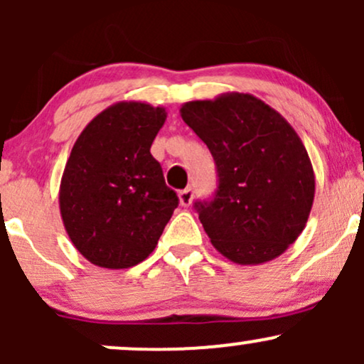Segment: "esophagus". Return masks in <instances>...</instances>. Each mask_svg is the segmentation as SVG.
I'll list each match as a JSON object with an SVG mask.
<instances>
[{
  "label": "esophagus",
  "mask_w": 364,
  "mask_h": 364,
  "mask_svg": "<svg viewBox=\"0 0 364 364\" xmlns=\"http://www.w3.org/2000/svg\"><path fill=\"white\" fill-rule=\"evenodd\" d=\"M178 198H179V205L190 207L191 200H193V190H191V188H185V190L179 191Z\"/></svg>",
  "instance_id": "esophagus-1"
}]
</instances>
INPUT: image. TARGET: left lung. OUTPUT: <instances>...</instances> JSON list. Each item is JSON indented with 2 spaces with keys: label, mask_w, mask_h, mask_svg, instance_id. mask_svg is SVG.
Instances as JSON below:
<instances>
[{
  "label": "left lung",
  "mask_w": 364,
  "mask_h": 364,
  "mask_svg": "<svg viewBox=\"0 0 364 364\" xmlns=\"http://www.w3.org/2000/svg\"><path fill=\"white\" fill-rule=\"evenodd\" d=\"M179 114L219 173L214 200L195 203L214 248L240 265L281 257L303 232L315 198V173L294 128L241 92L185 102Z\"/></svg>",
  "instance_id": "obj_1"
}]
</instances>
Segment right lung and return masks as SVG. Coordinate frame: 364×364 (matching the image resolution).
<instances>
[{
    "label": "right lung",
    "instance_id": "add662e5",
    "mask_svg": "<svg viewBox=\"0 0 364 364\" xmlns=\"http://www.w3.org/2000/svg\"><path fill=\"white\" fill-rule=\"evenodd\" d=\"M164 107L121 101L83 128L60 185L63 224L75 248L102 269H129L157 246L178 196L150 147Z\"/></svg>",
    "mask_w": 364,
    "mask_h": 364
}]
</instances>
